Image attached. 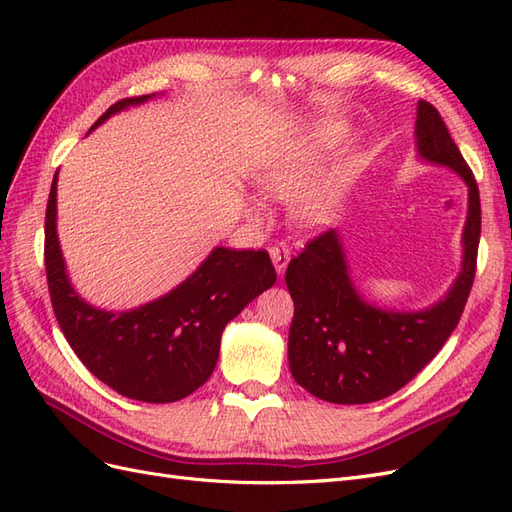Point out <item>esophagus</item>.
Masks as SVG:
<instances>
[{
  "label": "esophagus",
  "mask_w": 512,
  "mask_h": 512,
  "mask_svg": "<svg viewBox=\"0 0 512 512\" xmlns=\"http://www.w3.org/2000/svg\"><path fill=\"white\" fill-rule=\"evenodd\" d=\"M269 254H271V260H273V267H275L277 275L284 277L286 267H288V262H290L288 245L286 243H275V245L269 247Z\"/></svg>",
  "instance_id": "esophagus-1"
}]
</instances>
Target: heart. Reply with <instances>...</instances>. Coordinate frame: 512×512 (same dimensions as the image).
Masks as SVG:
<instances>
[{"label": "heart", "instance_id": "obj_1", "mask_svg": "<svg viewBox=\"0 0 512 512\" xmlns=\"http://www.w3.org/2000/svg\"><path fill=\"white\" fill-rule=\"evenodd\" d=\"M331 132L324 130L318 141H329ZM312 158V153H309ZM312 173V160H294L271 164L258 175V188L273 198H290L303 188ZM346 168L335 166L314 179L292 200V218L303 228H320L329 224L344 196Z\"/></svg>", "mask_w": 512, "mask_h": 512}]
</instances>
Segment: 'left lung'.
<instances>
[{
    "label": "left lung",
    "instance_id": "left-lung-1",
    "mask_svg": "<svg viewBox=\"0 0 512 512\" xmlns=\"http://www.w3.org/2000/svg\"><path fill=\"white\" fill-rule=\"evenodd\" d=\"M414 141L418 158L453 170L468 188L461 269L440 301L406 312L363 297L350 277L337 230L309 241L305 252L290 260V371L305 391L331 404H371L408 384L451 337L472 290L480 239L476 179L440 113L425 100L416 106Z\"/></svg>",
    "mask_w": 512,
    "mask_h": 512
}]
</instances>
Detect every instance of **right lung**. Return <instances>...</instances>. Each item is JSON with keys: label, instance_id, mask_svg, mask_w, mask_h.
<instances>
[{"label": "right lung", "instance_id": "right-lung-1", "mask_svg": "<svg viewBox=\"0 0 512 512\" xmlns=\"http://www.w3.org/2000/svg\"><path fill=\"white\" fill-rule=\"evenodd\" d=\"M151 98L156 94L119 100L91 130ZM57 175L59 170L46 205L44 265L53 312L70 348L123 397L147 404L188 397L213 374L226 324L275 284L269 254L215 247L190 277L156 301L126 312L94 307L74 290L59 247Z\"/></svg>", "mask_w": 512, "mask_h": 512}]
</instances>
